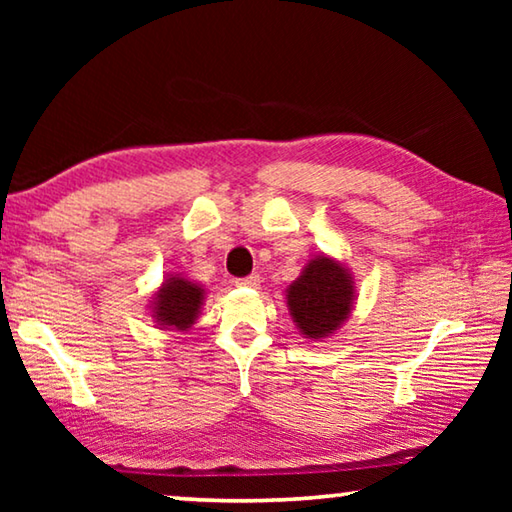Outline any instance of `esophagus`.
<instances>
[{
  "label": "esophagus",
  "instance_id": "esophagus-1",
  "mask_svg": "<svg viewBox=\"0 0 512 512\" xmlns=\"http://www.w3.org/2000/svg\"><path fill=\"white\" fill-rule=\"evenodd\" d=\"M237 284H239V287H250V289H255V287H259V275H257V273H253V275L239 277Z\"/></svg>",
  "mask_w": 512,
  "mask_h": 512
}]
</instances>
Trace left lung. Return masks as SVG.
Wrapping results in <instances>:
<instances>
[{"mask_svg":"<svg viewBox=\"0 0 512 512\" xmlns=\"http://www.w3.org/2000/svg\"><path fill=\"white\" fill-rule=\"evenodd\" d=\"M289 309L307 339H325L350 314L354 293L348 271L327 257H316L291 284Z\"/></svg>","mask_w":512,"mask_h":512,"instance_id":"left-lung-1","label":"left lung"}]
</instances>
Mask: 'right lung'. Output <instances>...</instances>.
I'll use <instances>...</instances> for the list:
<instances>
[{
  "label": "right lung",
  "instance_id": "obj_1",
  "mask_svg": "<svg viewBox=\"0 0 512 512\" xmlns=\"http://www.w3.org/2000/svg\"><path fill=\"white\" fill-rule=\"evenodd\" d=\"M203 302V289L183 280V277H169L155 298V318L158 323L187 329L196 320L198 309Z\"/></svg>",
  "mask_w": 512,
  "mask_h": 512
}]
</instances>
